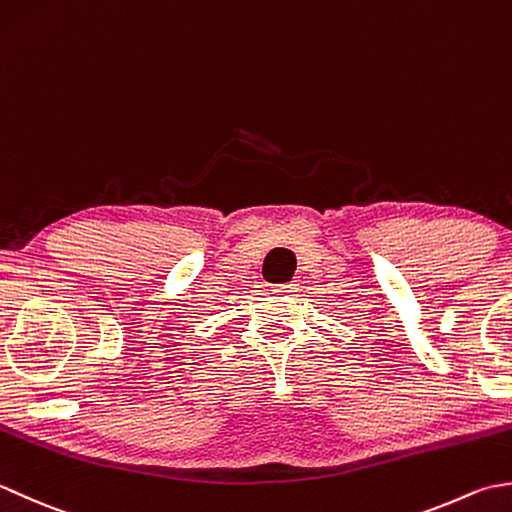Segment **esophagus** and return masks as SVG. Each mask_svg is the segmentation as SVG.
I'll list each match as a JSON object with an SVG mask.
<instances>
[{"label": "esophagus", "mask_w": 512, "mask_h": 512, "mask_svg": "<svg viewBox=\"0 0 512 512\" xmlns=\"http://www.w3.org/2000/svg\"><path fill=\"white\" fill-rule=\"evenodd\" d=\"M273 292H275V295H279V297H295L297 292H299V284H295V281H290V284L275 286Z\"/></svg>", "instance_id": "1"}]
</instances>
